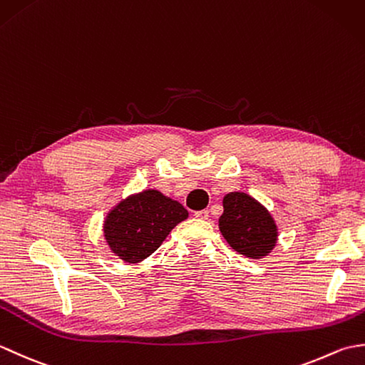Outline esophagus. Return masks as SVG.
Returning <instances> with one entry per match:
<instances>
[{
	"instance_id": "1",
	"label": "esophagus",
	"mask_w": 365,
	"mask_h": 365,
	"mask_svg": "<svg viewBox=\"0 0 365 365\" xmlns=\"http://www.w3.org/2000/svg\"><path fill=\"white\" fill-rule=\"evenodd\" d=\"M195 216L197 220H207L208 218V210H199V212H195Z\"/></svg>"
}]
</instances>
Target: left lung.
I'll list each match as a JSON object with an SVG mask.
<instances>
[{
	"instance_id": "left-lung-1",
	"label": "left lung",
	"mask_w": 365,
	"mask_h": 365,
	"mask_svg": "<svg viewBox=\"0 0 365 365\" xmlns=\"http://www.w3.org/2000/svg\"><path fill=\"white\" fill-rule=\"evenodd\" d=\"M222 207L218 226L232 250L250 259H263L274 250L279 229L265 205L247 192L234 191L224 196Z\"/></svg>"
}]
</instances>
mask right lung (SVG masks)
Instances as JSON below:
<instances>
[{"instance_id": "obj_1", "label": "right lung", "mask_w": 365, "mask_h": 365, "mask_svg": "<svg viewBox=\"0 0 365 365\" xmlns=\"http://www.w3.org/2000/svg\"><path fill=\"white\" fill-rule=\"evenodd\" d=\"M188 210L177 200L150 188L119 200L103 221V237L111 252L125 263H139L158 250Z\"/></svg>"}]
</instances>
